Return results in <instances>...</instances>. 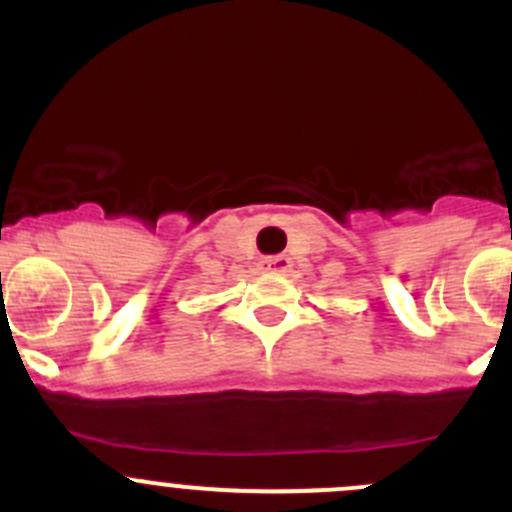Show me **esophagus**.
I'll use <instances>...</instances> for the list:
<instances>
[{
	"label": "esophagus",
	"instance_id": "esophagus-1",
	"mask_svg": "<svg viewBox=\"0 0 512 512\" xmlns=\"http://www.w3.org/2000/svg\"><path fill=\"white\" fill-rule=\"evenodd\" d=\"M292 262H289L287 255H277V257H265L260 262V270L267 272V275H282V272H289Z\"/></svg>",
	"mask_w": 512,
	"mask_h": 512
}]
</instances>
